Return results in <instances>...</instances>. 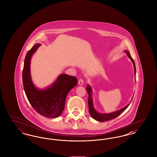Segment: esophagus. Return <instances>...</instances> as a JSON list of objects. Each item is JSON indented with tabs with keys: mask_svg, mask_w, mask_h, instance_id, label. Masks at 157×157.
<instances>
[{
	"mask_svg": "<svg viewBox=\"0 0 157 157\" xmlns=\"http://www.w3.org/2000/svg\"><path fill=\"white\" fill-rule=\"evenodd\" d=\"M78 84H79V85H82L83 84V79H80L79 80V81H78Z\"/></svg>",
	"mask_w": 157,
	"mask_h": 157,
	"instance_id": "obj_1",
	"label": "esophagus"
}]
</instances>
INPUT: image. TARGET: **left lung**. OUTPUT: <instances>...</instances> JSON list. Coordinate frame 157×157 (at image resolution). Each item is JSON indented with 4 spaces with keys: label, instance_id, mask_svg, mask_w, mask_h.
<instances>
[{
    "label": "left lung",
    "instance_id": "8db88e82",
    "mask_svg": "<svg viewBox=\"0 0 157 157\" xmlns=\"http://www.w3.org/2000/svg\"><path fill=\"white\" fill-rule=\"evenodd\" d=\"M125 52L127 53V56L129 57V58L131 60V61L133 63L134 65V73L135 75H136V67H135V62L134 59L132 58V57L131 56V55L129 52L127 51H125ZM86 91L88 93V106H89V112H90V116L94 119V120H97L98 121H100V122H104V121H107L109 120H112L115 118L116 117H117L118 115H120V114L122 112H124L127 108L128 107V106L131 104V102L129 104L127 105V106H125L124 108H122V109H121L118 111H117L115 112H112V113H100L96 111V110L95 109V108H94L93 106V100H92V88L89 85H88L87 87L86 88Z\"/></svg>",
    "mask_w": 157,
    "mask_h": 157
}]
</instances>
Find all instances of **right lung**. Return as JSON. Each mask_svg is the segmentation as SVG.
I'll return each mask as SVG.
<instances>
[{
    "label": "right lung",
    "instance_id": "1",
    "mask_svg": "<svg viewBox=\"0 0 157 157\" xmlns=\"http://www.w3.org/2000/svg\"><path fill=\"white\" fill-rule=\"evenodd\" d=\"M40 45L35 44L26 53L23 69V85L29 102L36 112L45 117L54 118L63 112L67 94L77 85L78 80L75 76L60 74L50 87L37 89L30 76V59Z\"/></svg>",
    "mask_w": 157,
    "mask_h": 157
}]
</instances>
